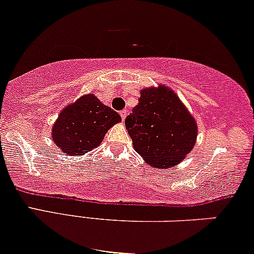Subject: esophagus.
Returning a JSON list of instances; mask_svg holds the SVG:
<instances>
[{
    "mask_svg": "<svg viewBox=\"0 0 254 254\" xmlns=\"http://www.w3.org/2000/svg\"><path fill=\"white\" fill-rule=\"evenodd\" d=\"M120 115H121V119H123V121H125V119H126V117H127V111L123 110L120 112Z\"/></svg>",
    "mask_w": 254,
    "mask_h": 254,
    "instance_id": "34e87169",
    "label": "esophagus"
}]
</instances>
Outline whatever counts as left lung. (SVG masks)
I'll return each mask as SVG.
<instances>
[{
  "instance_id": "8db88e82",
  "label": "left lung",
  "mask_w": 254,
  "mask_h": 254,
  "mask_svg": "<svg viewBox=\"0 0 254 254\" xmlns=\"http://www.w3.org/2000/svg\"><path fill=\"white\" fill-rule=\"evenodd\" d=\"M125 125L134 149L151 167L164 169L175 166L195 146V120L168 87L141 91L139 104Z\"/></svg>"
}]
</instances>
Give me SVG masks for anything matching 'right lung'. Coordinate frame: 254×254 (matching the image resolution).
<instances>
[{
	"label": "right lung",
	"mask_w": 254,
	"mask_h": 254,
	"mask_svg": "<svg viewBox=\"0 0 254 254\" xmlns=\"http://www.w3.org/2000/svg\"><path fill=\"white\" fill-rule=\"evenodd\" d=\"M121 117L93 94L83 95L65 107L52 128V140L65 154L80 156L98 147Z\"/></svg>",
	"instance_id": "obj_1"
}]
</instances>
